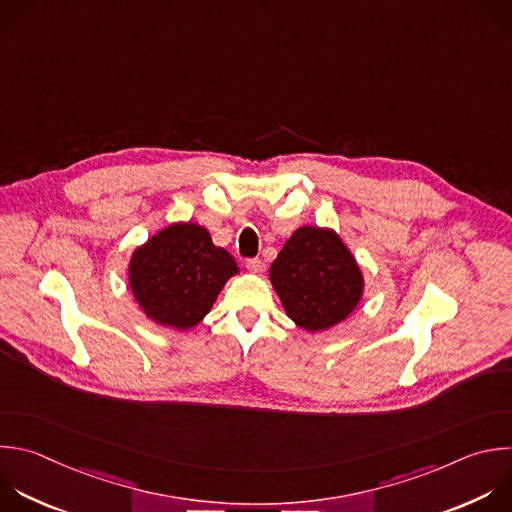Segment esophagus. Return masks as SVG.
<instances>
[{
	"label": "esophagus",
	"instance_id": "1",
	"mask_svg": "<svg viewBox=\"0 0 512 512\" xmlns=\"http://www.w3.org/2000/svg\"><path fill=\"white\" fill-rule=\"evenodd\" d=\"M245 267H247L251 273H261V269H263V261H261L259 257H251V259H247V261H245Z\"/></svg>",
	"mask_w": 512,
	"mask_h": 512
}]
</instances>
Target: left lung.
<instances>
[{
	"label": "left lung",
	"instance_id": "obj_1",
	"mask_svg": "<svg viewBox=\"0 0 512 512\" xmlns=\"http://www.w3.org/2000/svg\"><path fill=\"white\" fill-rule=\"evenodd\" d=\"M287 315L307 331L346 319L364 291L362 271L333 231L297 229L269 269Z\"/></svg>",
	"mask_w": 512,
	"mask_h": 512
}]
</instances>
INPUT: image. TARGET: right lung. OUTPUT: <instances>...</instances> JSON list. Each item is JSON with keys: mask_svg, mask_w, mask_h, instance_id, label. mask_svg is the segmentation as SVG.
Masks as SVG:
<instances>
[{"mask_svg": "<svg viewBox=\"0 0 512 512\" xmlns=\"http://www.w3.org/2000/svg\"><path fill=\"white\" fill-rule=\"evenodd\" d=\"M239 273L231 253L215 247L205 227L175 223L138 247L130 259V287L144 313L175 329L197 325L229 277Z\"/></svg>", "mask_w": 512, "mask_h": 512, "instance_id": "1", "label": "right lung"}]
</instances>
